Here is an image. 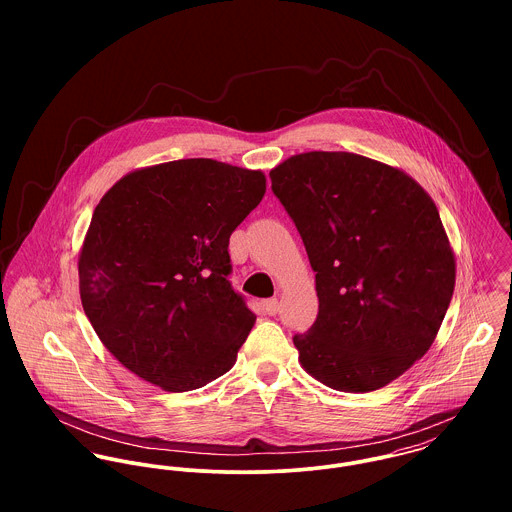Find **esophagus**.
I'll use <instances>...</instances> for the list:
<instances>
[{
	"mask_svg": "<svg viewBox=\"0 0 512 512\" xmlns=\"http://www.w3.org/2000/svg\"><path fill=\"white\" fill-rule=\"evenodd\" d=\"M262 307H264V311H266L268 315H276V313H278V299H276V297L266 299V301L262 303Z\"/></svg>",
	"mask_w": 512,
	"mask_h": 512,
	"instance_id": "1",
	"label": "esophagus"
}]
</instances>
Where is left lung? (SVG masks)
I'll use <instances>...</instances> for the list:
<instances>
[{"label": "left lung", "mask_w": 512, "mask_h": 512, "mask_svg": "<svg viewBox=\"0 0 512 512\" xmlns=\"http://www.w3.org/2000/svg\"><path fill=\"white\" fill-rule=\"evenodd\" d=\"M315 272L319 313L299 365L341 392L378 390L422 359L455 288L438 207L406 171L351 151L297 153L270 171Z\"/></svg>", "instance_id": "8db88e82"}]
</instances>
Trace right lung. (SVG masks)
Here are the masks:
<instances>
[{
	"instance_id": "right-lung-1",
	"label": "right lung",
	"mask_w": 512,
	"mask_h": 512,
	"mask_svg": "<svg viewBox=\"0 0 512 512\" xmlns=\"http://www.w3.org/2000/svg\"><path fill=\"white\" fill-rule=\"evenodd\" d=\"M266 175L217 159L130 171L94 209L78 290L102 345L142 380L187 392L228 372L256 323L226 280L228 238Z\"/></svg>"
}]
</instances>
